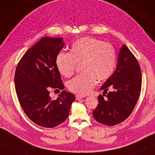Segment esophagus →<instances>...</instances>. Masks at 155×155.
Masks as SVG:
<instances>
[{
    "mask_svg": "<svg viewBox=\"0 0 155 155\" xmlns=\"http://www.w3.org/2000/svg\"><path fill=\"white\" fill-rule=\"evenodd\" d=\"M84 97H85L83 96V95H76V100H80L81 98H84Z\"/></svg>",
    "mask_w": 155,
    "mask_h": 155,
    "instance_id": "obj_1",
    "label": "esophagus"
}]
</instances>
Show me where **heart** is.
<instances>
[{
	"mask_svg": "<svg viewBox=\"0 0 155 155\" xmlns=\"http://www.w3.org/2000/svg\"><path fill=\"white\" fill-rule=\"evenodd\" d=\"M81 64L82 74L69 81V90L78 95L90 92L97 81L107 80L114 73L117 54L114 46L92 37H85L74 42L70 53L61 52L56 58V66L61 74L70 77L77 64Z\"/></svg>",
	"mask_w": 155,
	"mask_h": 155,
	"instance_id": "obj_1",
	"label": "heart"
}]
</instances>
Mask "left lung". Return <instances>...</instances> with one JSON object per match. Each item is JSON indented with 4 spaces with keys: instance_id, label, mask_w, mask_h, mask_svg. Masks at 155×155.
I'll return each instance as SVG.
<instances>
[{
    "instance_id": "1",
    "label": "left lung",
    "mask_w": 155,
    "mask_h": 155,
    "mask_svg": "<svg viewBox=\"0 0 155 155\" xmlns=\"http://www.w3.org/2000/svg\"><path fill=\"white\" fill-rule=\"evenodd\" d=\"M141 86L142 74L138 60L126 45H123L116 70L100 88L104 92L98 95L99 104L93 111L94 119L110 126L126 120L136 106ZM109 89H111L110 91Z\"/></svg>"
}]
</instances>
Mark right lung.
Segmentation results:
<instances>
[{"mask_svg": "<svg viewBox=\"0 0 155 155\" xmlns=\"http://www.w3.org/2000/svg\"><path fill=\"white\" fill-rule=\"evenodd\" d=\"M64 46L62 38L43 37L26 52L17 64L15 91L26 115L37 125L53 128L66 120L75 96L64 86L56 66V58ZM62 90L56 100L49 90Z\"/></svg>", "mask_w": 155, "mask_h": 155, "instance_id": "right-lung-1", "label": "right lung"}]
</instances>
